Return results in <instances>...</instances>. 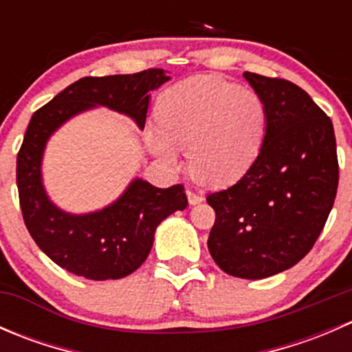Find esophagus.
<instances>
[{
	"label": "esophagus",
	"instance_id": "1",
	"mask_svg": "<svg viewBox=\"0 0 352 352\" xmlns=\"http://www.w3.org/2000/svg\"><path fill=\"white\" fill-rule=\"evenodd\" d=\"M187 199H189V204H199V202H202L204 201V197H202V194H199V192H196V190H192V189H189L187 190Z\"/></svg>",
	"mask_w": 352,
	"mask_h": 352
}]
</instances>
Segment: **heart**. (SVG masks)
I'll return each mask as SVG.
<instances>
[{"mask_svg": "<svg viewBox=\"0 0 352 352\" xmlns=\"http://www.w3.org/2000/svg\"><path fill=\"white\" fill-rule=\"evenodd\" d=\"M155 117L151 150L170 163L175 147L187 151L190 173L211 187L230 186L250 168L267 122L261 95L216 74L173 85L160 97Z\"/></svg>", "mask_w": 352, "mask_h": 352, "instance_id": "1", "label": "heart"}]
</instances>
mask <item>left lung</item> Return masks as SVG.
Segmentation results:
<instances>
[{"label": "left lung", "instance_id": "left-lung-1", "mask_svg": "<svg viewBox=\"0 0 352 352\" xmlns=\"http://www.w3.org/2000/svg\"><path fill=\"white\" fill-rule=\"evenodd\" d=\"M264 100L261 151L232 187L206 197L216 219L211 257L226 274L264 279L293 267L324 230L339 184L332 120L283 78L243 73Z\"/></svg>", "mask_w": 352, "mask_h": 352}]
</instances>
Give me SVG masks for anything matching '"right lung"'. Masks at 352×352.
<instances>
[{"instance_id":"right-lung-1","label":"right lung","mask_w":352,"mask_h":352,"mask_svg":"<svg viewBox=\"0 0 352 352\" xmlns=\"http://www.w3.org/2000/svg\"><path fill=\"white\" fill-rule=\"evenodd\" d=\"M165 81L168 76L163 69L81 78L32 116L16 156L20 208L34 242L59 267L94 281L129 276L146 261L156 226L172 212L187 208L182 184L158 189L136 179L113 204L74 216L56 208L42 187L44 146L63 122L95 105H105L144 127L148 91Z\"/></svg>"}]
</instances>
